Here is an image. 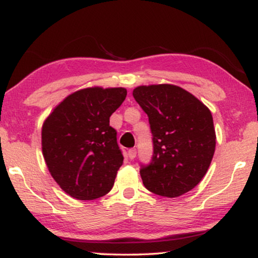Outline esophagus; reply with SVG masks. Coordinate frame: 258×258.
Instances as JSON below:
<instances>
[{"label": "esophagus", "instance_id": "1", "mask_svg": "<svg viewBox=\"0 0 258 258\" xmlns=\"http://www.w3.org/2000/svg\"><path fill=\"white\" fill-rule=\"evenodd\" d=\"M127 155H128L130 159H135L136 156H137V150L136 149H130L128 152H127Z\"/></svg>", "mask_w": 258, "mask_h": 258}]
</instances>
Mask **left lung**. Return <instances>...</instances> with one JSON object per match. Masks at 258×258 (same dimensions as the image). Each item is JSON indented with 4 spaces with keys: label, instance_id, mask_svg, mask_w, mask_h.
<instances>
[{
    "label": "left lung",
    "instance_id": "1",
    "mask_svg": "<svg viewBox=\"0 0 258 258\" xmlns=\"http://www.w3.org/2000/svg\"><path fill=\"white\" fill-rule=\"evenodd\" d=\"M148 114L153 155L140 169L143 183L153 194L177 198L199 184L216 150L211 110L193 94L174 84L139 86L133 90Z\"/></svg>",
    "mask_w": 258,
    "mask_h": 258
}]
</instances>
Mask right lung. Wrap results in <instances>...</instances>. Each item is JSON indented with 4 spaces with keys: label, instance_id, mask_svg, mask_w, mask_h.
Instances as JSON below:
<instances>
[{
    "label": "right lung",
    "instance_id": "add662e5",
    "mask_svg": "<svg viewBox=\"0 0 258 258\" xmlns=\"http://www.w3.org/2000/svg\"><path fill=\"white\" fill-rule=\"evenodd\" d=\"M126 95L121 87L80 89L54 107L42 123L45 163L71 198L94 200L112 189L123 157L109 118Z\"/></svg>",
    "mask_w": 258,
    "mask_h": 258
}]
</instances>
